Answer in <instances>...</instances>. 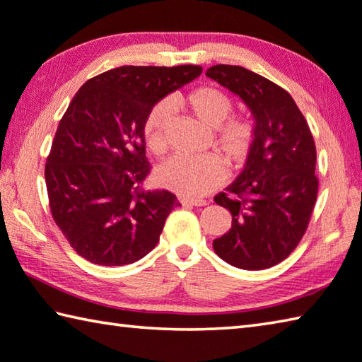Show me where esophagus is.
Segmentation results:
<instances>
[{"mask_svg": "<svg viewBox=\"0 0 362 362\" xmlns=\"http://www.w3.org/2000/svg\"><path fill=\"white\" fill-rule=\"evenodd\" d=\"M179 202L182 206H194V207H202L207 204L204 199H187V198H182Z\"/></svg>", "mask_w": 362, "mask_h": 362, "instance_id": "obj_1", "label": "esophagus"}]
</instances>
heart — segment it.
<instances>
[{"instance_id":"heart-1","label":"heart","mask_w":362,"mask_h":362,"mask_svg":"<svg viewBox=\"0 0 362 362\" xmlns=\"http://www.w3.org/2000/svg\"><path fill=\"white\" fill-rule=\"evenodd\" d=\"M174 104L188 107L194 117L210 128H216V146L235 166L244 164L252 153L256 141V124L247 117H231L233 101L214 87H198L187 96L175 98ZM173 115L169 101L156 103L144 120V139L153 155H163L168 148V129ZM226 164L220 155H175L156 170L158 185L196 199L214 192L226 180Z\"/></svg>"}]
</instances>
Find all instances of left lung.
<instances>
[{
	"instance_id": "1",
	"label": "left lung",
	"mask_w": 362,
	"mask_h": 362,
	"mask_svg": "<svg viewBox=\"0 0 362 362\" xmlns=\"http://www.w3.org/2000/svg\"><path fill=\"white\" fill-rule=\"evenodd\" d=\"M207 77L252 110L256 141L240 175L215 196L233 215L215 253L247 271L279 264L305 234L318 194L317 148L305 117L280 85L242 66L215 64Z\"/></svg>"
}]
</instances>
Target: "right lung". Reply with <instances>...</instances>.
Returning <instances> with one entry per match:
<instances>
[{"instance_id":"add662e5","label":"right lung","mask_w":362,"mask_h":362,"mask_svg":"<svg viewBox=\"0 0 362 362\" xmlns=\"http://www.w3.org/2000/svg\"><path fill=\"white\" fill-rule=\"evenodd\" d=\"M201 66H120L85 82L58 123L45 161L52 218L93 264L124 266L156 247L180 206L166 189H144L150 174L144 120Z\"/></svg>"}]
</instances>
